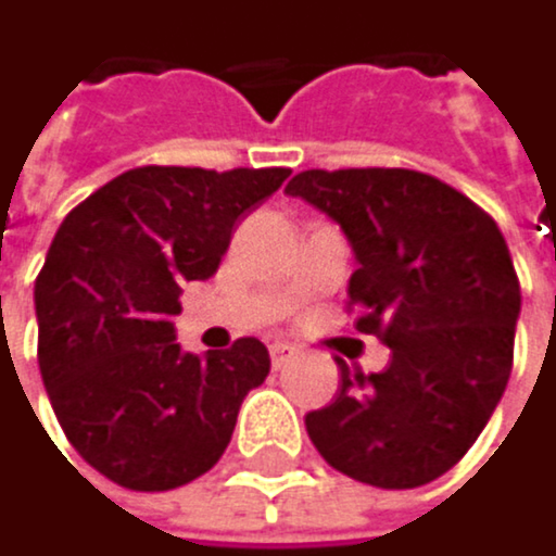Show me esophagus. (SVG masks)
I'll return each instance as SVG.
<instances>
[{
	"label": "esophagus",
	"instance_id": "34e87169",
	"mask_svg": "<svg viewBox=\"0 0 556 556\" xmlns=\"http://www.w3.org/2000/svg\"><path fill=\"white\" fill-rule=\"evenodd\" d=\"M293 352H296V349H293L290 342H273V345H269V362H273V368H283V365L293 358Z\"/></svg>",
	"mask_w": 556,
	"mask_h": 556
}]
</instances>
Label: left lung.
Instances as JSON below:
<instances>
[{"label":"left lung","instance_id":"left-lung-1","mask_svg":"<svg viewBox=\"0 0 556 556\" xmlns=\"http://www.w3.org/2000/svg\"><path fill=\"white\" fill-rule=\"evenodd\" d=\"M287 194L342 227L358 263L349 306L391 349L378 375L339 362L336 401L306 414L313 446L365 485L440 479L485 430L511 375L521 287L502 230L410 168H309Z\"/></svg>","mask_w":556,"mask_h":556}]
</instances>
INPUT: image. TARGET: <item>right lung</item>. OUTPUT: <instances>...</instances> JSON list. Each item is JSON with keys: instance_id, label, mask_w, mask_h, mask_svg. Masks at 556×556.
<instances>
[{"instance_id": "obj_1", "label": "right lung", "mask_w": 556, "mask_h": 556, "mask_svg": "<svg viewBox=\"0 0 556 556\" xmlns=\"http://www.w3.org/2000/svg\"><path fill=\"white\" fill-rule=\"evenodd\" d=\"M290 168H129L58 227L35 280L38 368L71 446L110 482L168 492L227 450L243 397L269 375L266 345L175 342L181 287L207 280L233 224Z\"/></svg>"}]
</instances>
